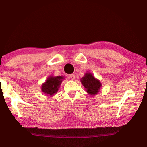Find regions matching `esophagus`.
<instances>
[{
    "instance_id": "34e87169",
    "label": "esophagus",
    "mask_w": 147,
    "mask_h": 147,
    "mask_svg": "<svg viewBox=\"0 0 147 147\" xmlns=\"http://www.w3.org/2000/svg\"><path fill=\"white\" fill-rule=\"evenodd\" d=\"M67 77L69 79L74 80V78H75V75H74V74H69V75L67 76Z\"/></svg>"
}]
</instances>
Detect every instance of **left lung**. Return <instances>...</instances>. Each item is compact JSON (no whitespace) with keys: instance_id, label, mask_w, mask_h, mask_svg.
Instances as JSON below:
<instances>
[{"instance_id":"left-lung-1","label":"left lung","mask_w":147,"mask_h":147,"mask_svg":"<svg viewBox=\"0 0 147 147\" xmlns=\"http://www.w3.org/2000/svg\"><path fill=\"white\" fill-rule=\"evenodd\" d=\"M80 80L81 83L85 88L87 93L91 95H95L100 91V88L102 86L100 82L98 79L94 78L91 73H86Z\"/></svg>"}]
</instances>
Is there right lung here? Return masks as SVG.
I'll use <instances>...</instances> for the list:
<instances>
[{
    "mask_svg": "<svg viewBox=\"0 0 147 147\" xmlns=\"http://www.w3.org/2000/svg\"><path fill=\"white\" fill-rule=\"evenodd\" d=\"M63 76H49L41 86V90L47 96H53L58 91L63 80Z\"/></svg>",
    "mask_w": 147,
    "mask_h": 147,
    "instance_id": "right-lung-1",
    "label": "right lung"
}]
</instances>
